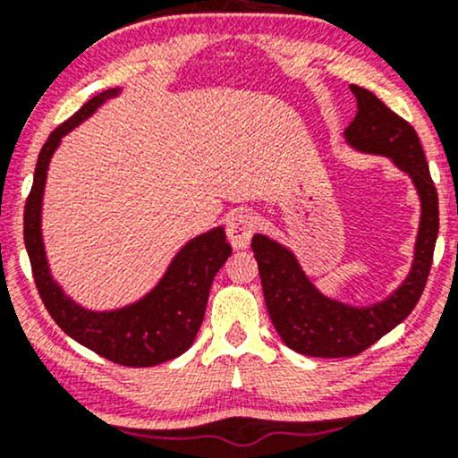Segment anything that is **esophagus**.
I'll return each instance as SVG.
<instances>
[{
    "instance_id": "esophagus-1",
    "label": "esophagus",
    "mask_w": 458,
    "mask_h": 458,
    "mask_svg": "<svg viewBox=\"0 0 458 458\" xmlns=\"http://www.w3.org/2000/svg\"><path fill=\"white\" fill-rule=\"evenodd\" d=\"M254 230H256V217L247 211L230 215L228 224H225V234H228L230 245H233L234 250H245V247L250 245Z\"/></svg>"
}]
</instances>
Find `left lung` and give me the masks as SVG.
Masks as SVG:
<instances>
[{
    "instance_id": "8db88e82",
    "label": "left lung",
    "mask_w": 458,
    "mask_h": 458,
    "mask_svg": "<svg viewBox=\"0 0 458 458\" xmlns=\"http://www.w3.org/2000/svg\"><path fill=\"white\" fill-rule=\"evenodd\" d=\"M351 92L355 94L357 114L343 133L346 146L366 155L387 157L411 178L420 198V225L407 277L396 291L370 306H351L323 295L293 250L267 234H254L251 250L273 327L288 349L310 357L360 355L401 325L422 297L439 233L437 191L418 133L370 90L351 86Z\"/></svg>"
}]
</instances>
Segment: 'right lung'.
I'll list each match as a JSON object with an SVG mask.
<instances>
[{"label": "right lung", "instance_id": "right-lung-1", "mask_svg": "<svg viewBox=\"0 0 458 458\" xmlns=\"http://www.w3.org/2000/svg\"><path fill=\"white\" fill-rule=\"evenodd\" d=\"M120 92L123 88H112L92 97L45 141L25 202L23 239L40 299L64 334L114 364L146 368L174 360L193 344L207 312L213 277L233 254V247L222 225L193 236L176 251L155 288L138 301L114 310L81 306L55 282L43 241V198L51 157L66 133Z\"/></svg>", "mask_w": 458, "mask_h": 458}]
</instances>
